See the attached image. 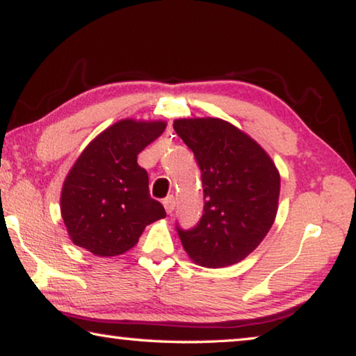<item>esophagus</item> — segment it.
Returning <instances> with one entry per match:
<instances>
[{
	"label": "esophagus",
	"instance_id": "1",
	"mask_svg": "<svg viewBox=\"0 0 356 356\" xmlns=\"http://www.w3.org/2000/svg\"><path fill=\"white\" fill-rule=\"evenodd\" d=\"M163 206H164V209H166L168 214H171L174 208H176V200H174V196H168V198L163 201Z\"/></svg>",
	"mask_w": 356,
	"mask_h": 356
}]
</instances>
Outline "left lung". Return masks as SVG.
<instances>
[{
  "instance_id": "1",
  "label": "left lung",
  "mask_w": 356,
  "mask_h": 356,
  "mask_svg": "<svg viewBox=\"0 0 356 356\" xmlns=\"http://www.w3.org/2000/svg\"><path fill=\"white\" fill-rule=\"evenodd\" d=\"M172 126L193 152L204 192L200 224L192 230L177 227L185 252L209 268L243 261L277 217V166L252 137L225 120L180 118Z\"/></svg>"
}]
</instances>
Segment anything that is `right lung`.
Masks as SVG:
<instances>
[{
  "mask_svg": "<svg viewBox=\"0 0 356 356\" xmlns=\"http://www.w3.org/2000/svg\"><path fill=\"white\" fill-rule=\"evenodd\" d=\"M166 121L124 118L89 142L62 185L60 214L73 245L99 257L134 248L152 222L166 217L148 193L137 155L160 137Z\"/></svg>",
  "mask_w": 356,
  "mask_h": 356,
  "instance_id": "1",
  "label": "right lung"
}]
</instances>
